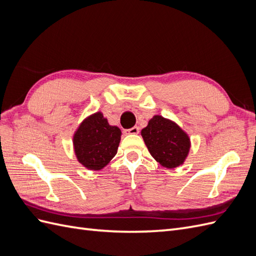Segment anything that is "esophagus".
I'll return each mask as SVG.
<instances>
[{"mask_svg": "<svg viewBox=\"0 0 256 256\" xmlns=\"http://www.w3.org/2000/svg\"><path fill=\"white\" fill-rule=\"evenodd\" d=\"M125 134H138V127L134 126V127L130 128V129H126V130H125Z\"/></svg>", "mask_w": 256, "mask_h": 256, "instance_id": "esophagus-1", "label": "esophagus"}]
</instances>
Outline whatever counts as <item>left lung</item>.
<instances>
[{"mask_svg": "<svg viewBox=\"0 0 256 256\" xmlns=\"http://www.w3.org/2000/svg\"><path fill=\"white\" fill-rule=\"evenodd\" d=\"M141 134L150 154L161 166L176 168L187 157L190 140L175 122L156 115Z\"/></svg>", "mask_w": 256, "mask_h": 256, "instance_id": "left-lung-1", "label": "left lung"}]
</instances>
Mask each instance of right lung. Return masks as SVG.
<instances>
[{"instance_id":"add662e5","label":"right lung","mask_w":256,"mask_h":256,"mask_svg":"<svg viewBox=\"0 0 256 256\" xmlns=\"http://www.w3.org/2000/svg\"><path fill=\"white\" fill-rule=\"evenodd\" d=\"M120 130L110 126L98 112L85 120L74 136V152L80 164L90 170H102L118 152Z\"/></svg>"}]
</instances>
